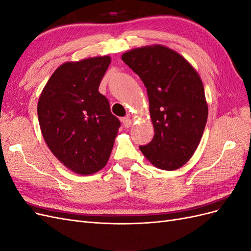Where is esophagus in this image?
Segmentation results:
<instances>
[{
  "instance_id": "obj_1",
  "label": "esophagus",
  "mask_w": 251,
  "mask_h": 251,
  "mask_svg": "<svg viewBox=\"0 0 251 251\" xmlns=\"http://www.w3.org/2000/svg\"><path fill=\"white\" fill-rule=\"evenodd\" d=\"M123 125L126 128L130 127L131 125H132V120H131V117L130 116H126V117H124L123 118Z\"/></svg>"
}]
</instances>
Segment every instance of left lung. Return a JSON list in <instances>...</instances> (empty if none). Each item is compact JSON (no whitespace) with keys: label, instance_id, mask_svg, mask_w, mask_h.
<instances>
[{"label":"left lung","instance_id":"left-lung-1","mask_svg":"<svg viewBox=\"0 0 251 251\" xmlns=\"http://www.w3.org/2000/svg\"><path fill=\"white\" fill-rule=\"evenodd\" d=\"M121 58L148 91L155 134L140 151L158 169L181 168L198 148L207 121L199 74L183 56L161 45L131 50Z\"/></svg>","mask_w":251,"mask_h":251}]
</instances>
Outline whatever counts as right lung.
<instances>
[{
    "mask_svg": "<svg viewBox=\"0 0 251 251\" xmlns=\"http://www.w3.org/2000/svg\"><path fill=\"white\" fill-rule=\"evenodd\" d=\"M110 56L65 63L54 71L37 103L43 137L68 169L91 175L107 164L120 126L100 93Z\"/></svg>",
    "mask_w": 251,
    "mask_h": 251,
    "instance_id": "add662e5",
    "label": "right lung"
}]
</instances>
